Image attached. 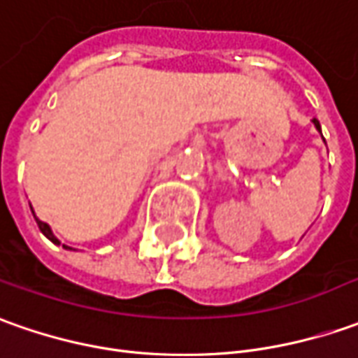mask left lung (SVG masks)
<instances>
[{"instance_id":"1","label":"left lung","mask_w":358,"mask_h":358,"mask_svg":"<svg viewBox=\"0 0 358 358\" xmlns=\"http://www.w3.org/2000/svg\"><path fill=\"white\" fill-rule=\"evenodd\" d=\"M313 124H315V128L319 129V122H317V120H313ZM319 131H321V129H319Z\"/></svg>"}]
</instances>
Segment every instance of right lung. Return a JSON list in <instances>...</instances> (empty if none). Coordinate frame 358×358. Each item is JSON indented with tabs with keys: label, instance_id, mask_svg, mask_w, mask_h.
I'll return each instance as SVG.
<instances>
[{
	"label": "right lung",
	"instance_id": "add662e5",
	"mask_svg": "<svg viewBox=\"0 0 358 358\" xmlns=\"http://www.w3.org/2000/svg\"><path fill=\"white\" fill-rule=\"evenodd\" d=\"M31 210H33V208H31ZM35 220H37V227H39L41 232H43V234H45V236H47L50 242H55V244H61V242H59V238L52 234V230H50V227L47 224V222H43V220H39L37 217H35Z\"/></svg>",
	"mask_w": 358,
	"mask_h": 358
}]
</instances>
